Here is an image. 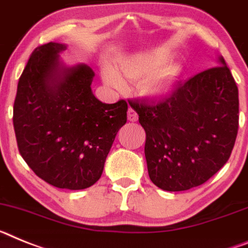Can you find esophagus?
Segmentation results:
<instances>
[{
  "label": "esophagus",
  "instance_id": "1",
  "mask_svg": "<svg viewBox=\"0 0 248 248\" xmlns=\"http://www.w3.org/2000/svg\"><path fill=\"white\" fill-rule=\"evenodd\" d=\"M127 118H128V121L136 122L139 120V115H137V112L135 109L128 108V111H127Z\"/></svg>",
  "mask_w": 248,
  "mask_h": 248
}]
</instances>
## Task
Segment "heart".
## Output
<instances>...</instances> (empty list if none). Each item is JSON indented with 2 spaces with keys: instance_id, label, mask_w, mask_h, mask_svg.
I'll return each instance as SVG.
<instances>
[{
  "instance_id": "obj_1",
  "label": "heart",
  "mask_w": 248,
  "mask_h": 248,
  "mask_svg": "<svg viewBox=\"0 0 248 248\" xmlns=\"http://www.w3.org/2000/svg\"><path fill=\"white\" fill-rule=\"evenodd\" d=\"M167 52L137 55L118 62L116 70L103 68V78L108 85L121 86V78L139 81V92L151 98L163 97L173 90L182 68L178 63L167 61Z\"/></svg>"
}]
</instances>
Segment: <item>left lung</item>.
<instances>
[{"label":"left lung","mask_w":248,"mask_h":248,"mask_svg":"<svg viewBox=\"0 0 248 248\" xmlns=\"http://www.w3.org/2000/svg\"><path fill=\"white\" fill-rule=\"evenodd\" d=\"M218 62L161 100L128 101L146 132L148 176L165 191L204 184L231 156L238 131V88L223 57Z\"/></svg>","instance_id":"1"}]
</instances>
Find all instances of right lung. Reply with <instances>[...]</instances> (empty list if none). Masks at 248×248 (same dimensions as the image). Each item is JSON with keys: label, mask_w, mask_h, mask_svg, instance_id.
Here are the masks:
<instances>
[{"label": "right lung", "mask_w": 248, "mask_h": 248, "mask_svg": "<svg viewBox=\"0 0 248 248\" xmlns=\"http://www.w3.org/2000/svg\"><path fill=\"white\" fill-rule=\"evenodd\" d=\"M57 42L34 49L18 79L14 128L21 156L40 178L59 188L83 189L102 175L127 102L94 97V72L86 64L63 67Z\"/></svg>", "instance_id": "add662e5"}]
</instances>
